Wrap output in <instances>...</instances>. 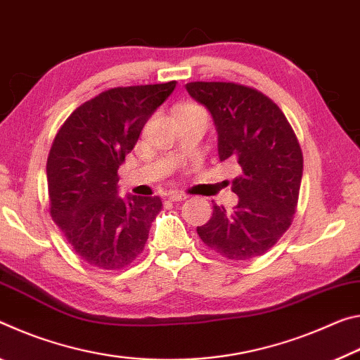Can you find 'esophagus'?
I'll list each match as a JSON object with an SVG mask.
<instances>
[{"instance_id": "1", "label": "esophagus", "mask_w": 360, "mask_h": 360, "mask_svg": "<svg viewBox=\"0 0 360 360\" xmlns=\"http://www.w3.org/2000/svg\"><path fill=\"white\" fill-rule=\"evenodd\" d=\"M167 196H169L170 201H174V202H176V201H184V199L188 198L186 194L181 193V191H169Z\"/></svg>"}]
</instances>
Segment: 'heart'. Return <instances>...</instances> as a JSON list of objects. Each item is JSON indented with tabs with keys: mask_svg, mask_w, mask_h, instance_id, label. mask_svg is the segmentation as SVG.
<instances>
[{
	"mask_svg": "<svg viewBox=\"0 0 360 360\" xmlns=\"http://www.w3.org/2000/svg\"><path fill=\"white\" fill-rule=\"evenodd\" d=\"M180 115H199V116L207 117V111H205L199 103L190 102V103L181 105V107L179 108V111H176V116H180Z\"/></svg>",
	"mask_w": 360,
	"mask_h": 360,
	"instance_id": "obj_1",
	"label": "heart"
}]
</instances>
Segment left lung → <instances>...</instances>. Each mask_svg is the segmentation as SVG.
I'll use <instances>...</instances> for the list:
<instances>
[{
	"label": "left lung",
	"mask_w": 360,
	"mask_h": 360,
	"mask_svg": "<svg viewBox=\"0 0 360 360\" xmlns=\"http://www.w3.org/2000/svg\"><path fill=\"white\" fill-rule=\"evenodd\" d=\"M186 91L210 111L219 132L220 161L238 164L233 210L214 205L198 234L233 262L266 253L290 228L303 175V153L285 115L253 87L223 81L188 82Z\"/></svg>",
	"instance_id": "8db88e82"
}]
</instances>
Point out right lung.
I'll use <instances>...</instances> for the list:
<instances>
[{"label": "right lung", "mask_w": 360, "mask_h": 360, "mask_svg": "<svg viewBox=\"0 0 360 360\" xmlns=\"http://www.w3.org/2000/svg\"><path fill=\"white\" fill-rule=\"evenodd\" d=\"M176 81L113 87L87 100L58 129L47 156L49 214L73 252L100 269H121L145 249L162 201L117 194V169Z\"/></svg>", "instance_id": "add662e5"}]
</instances>
